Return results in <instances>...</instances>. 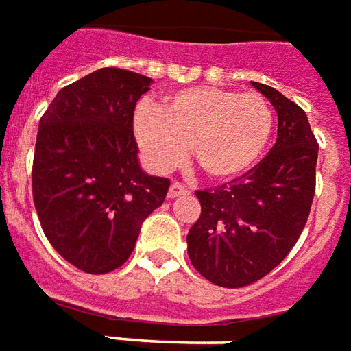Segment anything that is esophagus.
<instances>
[{
	"label": "esophagus",
	"mask_w": 351,
	"mask_h": 351,
	"mask_svg": "<svg viewBox=\"0 0 351 351\" xmlns=\"http://www.w3.org/2000/svg\"><path fill=\"white\" fill-rule=\"evenodd\" d=\"M181 195H187V189H185V185H181L180 181L171 183L170 189H168V196H170V198H178V196Z\"/></svg>",
	"instance_id": "1"
}]
</instances>
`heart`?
Instances as JSON below:
<instances>
[{
  "label": "heart",
  "instance_id": "heart-1",
  "mask_svg": "<svg viewBox=\"0 0 351 351\" xmlns=\"http://www.w3.org/2000/svg\"><path fill=\"white\" fill-rule=\"evenodd\" d=\"M272 111L255 94L217 86H191L171 94L162 111L143 104L134 117V134L147 162L168 171L187 156L213 180L250 170L267 145Z\"/></svg>",
  "mask_w": 351,
  "mask_h": 351
}]
</instances>
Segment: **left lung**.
<instances>
[{"label": "left lung", "mask_w": 351, "mask_h": 351, "mask_svg": "<svg viewBox=\"0 0 351 351\" xmlns=\"http://www.w3.org/2000/svg\"><path fill=\"white\" fill-rule=\"evenodd\" d=\"M251 84L278 113L274 147L230 183L196 191L202 213L187 234L193 267L232 289L257 282L287 257L315 193L317 141L306 113L272 86Z\"/></svg>", "instance_id": "obj_1"}]
</instances>
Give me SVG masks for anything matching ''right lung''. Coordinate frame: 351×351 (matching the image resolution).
Wrapping results in <instances>:
<instances>
[{
	"label": "right lung",
	"mask_w": 351,
	"mask_h": 351,
	"mask_svg": "<svg viewBox=\"0 0 351 351\" xmlns=\"http://www.w3.org/2000/svg\"><path fill=\"white\" fill-rule=\"evenodd\" d=\"M151 77L101 68L64 86L39 121L32 191L52 247L86 274L126 263L170 180L140 168L134 109Z\"/></svg>",
	"instance_id": "add662e5"
}]
</instances>
